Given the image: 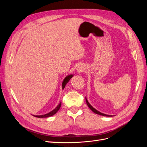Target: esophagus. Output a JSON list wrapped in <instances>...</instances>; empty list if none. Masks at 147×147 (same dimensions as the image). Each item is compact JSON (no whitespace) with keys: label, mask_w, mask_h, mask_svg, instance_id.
Instances as JSON below:
<instances>
[{"label":"esophagus","mask_w":147,"mask_h":147,"mask_svg":"<svg viewBox=\"0 0 147 147\" xmlns=\"http://www.w3.org/2000/svg\"><path fill=\"white\" fill-rule=\"evenodd\" d=\"M84 70V69L82 66H79L78 67L77 69V71L78 72H83Z\"/></svg>","instance_id":"esophagus-1"}]
</instances>
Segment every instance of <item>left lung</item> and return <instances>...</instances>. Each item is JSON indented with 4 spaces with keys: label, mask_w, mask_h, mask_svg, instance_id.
<instances>
[{
    "label": "left lung",
    "mask_w": 147,
    "mask_h": 147,
    "mask_svg": "<svg viewBox=\"0 0 147 147\" xmlns=\"http://www.w3.org/2000/svg\"><path fill=\"white\" fill-rule=\"evenodd\" d=\"M85 99H86V104H87V105H88V106L89 107V108H90L93 112H94V113H96V114H97V115H102V116H104V117H112V115H106V114H104V113H101V112H99L98 110H97L96 109H94V107H93L88 102V100H87V99H86V97H85Z\"/></svg>",
    "instance_id": "obj_1"
}]
</instances>
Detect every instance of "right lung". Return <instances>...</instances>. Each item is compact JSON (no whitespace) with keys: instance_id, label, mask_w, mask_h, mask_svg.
<instances>
[{"instance_id":"obj_1","label":"right lung","mask_w":147,"mask_h":147,"mask_svg":"<svg viewBox=\"0 0 147 147\" xmlns=\"http://www.w3.org/2000/svg\"><path fill=\"white\" fill-rule=\"evenodd\" d=\"M74 76V75H67V76L65 77V78L64 79V80L63 82V83H62V88H63V90H64L65 85L67 84V83L72 78V77ZM61 102L59 103V104L57 105V106L52 111H51L50 112H49L47 114H45V115H34V117H37V118H47V117H51L53 116V115H54L56 113V112L58 111L61 107Z\"/></svg>"}]
</instances>
